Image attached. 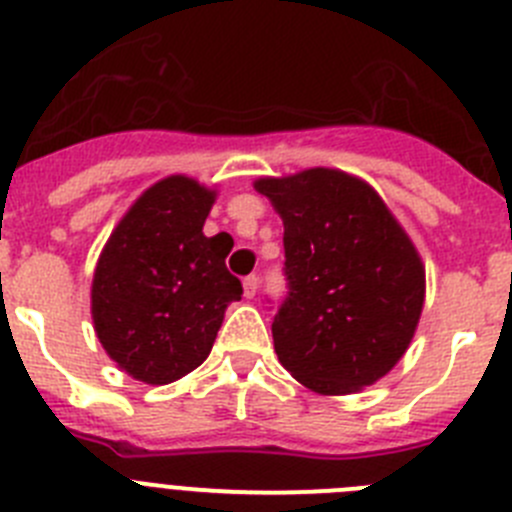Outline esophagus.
<instances>
[{"instance_id":"obj_1","label":"esophagus","mask_w":512,"mask_h":512,"mask_svg":"<svg viewBox=\"0 0 512 512\" xmlns=\"http://www.w3.org/2000/svg\"><path fill=\"white\" fill-rule=\"evenodd\" d=\"M256 292H259V276H246V279H243V294H246V299L256 297Z\"/></svg>"}]
</instances>
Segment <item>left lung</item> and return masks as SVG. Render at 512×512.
<instances>
[{
	"mask_svg": "<svg viewBox=\"0 0 512 512\" xmlns=\"http://www.w3.org/2000/svg\"><path fill=\"white\" fill-rule=\"evenodd\" d=\"M253 187L284 220L289 292L271 325L279 363L325 396L373 386L403 358L424 307L411 238L348 172L314 167Z\"/></svg>",
	"mask_w": 512,
	"mask_h": 512,
	"instance_id": "obj_1",
	"label": "left lung"
}]
</instances>
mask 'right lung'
I'll return each mask as SVG.
<instances>
[{
    "instance_id": "add662e5",
    "label": "right lung",
    "mask_w": 512,
    "mask_h": 512,
    "mask_svg": "<svg viewBox=\"0 0 512 512\" xmlns=\"http://www.w3.org/2000/svg\"><path fill=\"white\" fill-rule=\"evenodd\" d=\"M215 192L172 175L142 192L98 256L93 327L121 370L164 386L210 355L225 307L243 294L225 269L231 246L203 233Z\"/></svg>"
}]
</instances>
